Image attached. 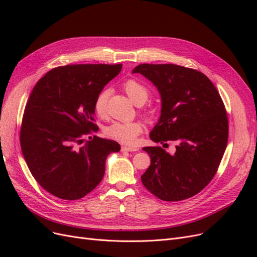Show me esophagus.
<instances>
[{"label":"esophagus","instance_id":"34e87169","mask_svg":"<svg viewBox=\"0 0 257 257\" xmlns=\"http://www.w3.org/2000/svg\"><path fill=\"white\" fill-rule=\"evenodd\" d=\"M122 151H127V152H134V151H138V148L136 147H128V146H122L121 147Z\"/></svg>","mask_w":257,"mask_h":257}]
</instances>
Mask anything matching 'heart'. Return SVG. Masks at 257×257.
I'll return each mask as SVG.
<instances>
[{
	"mask_svg": "<svg viewBox=\"0 0 257 257\" xmlns=\"http://www.w3.org/2000/svg\"><path fill=\"white\" fill-rule=\"evenodd\" d=\"M123 90L134 104L141 106L147 102L149 97V90L143 83L135 79H128L123 83ZM108 91H100L94 100V111L97 115L103 116L107 111ZM144 114L150 118V113L145 111ZM144 132V124L141 121L130 122H112L104 128V133L107 137L113 141L120 142L125 145H133L136 143L137 137Z\"/></svg>",
	"mask_w": 257,
	"mask_h": 257,
	"instance_id": "heart-1",
	"label": "heart"
}]
</instances>
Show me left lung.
<instances>
[{
	"label": "left lung",
	"mask_w": 257,
	"mask_h": 257,
	"mask_svg": "<svg viewBox=\"0 0 257 257\" xmlns=\"http://www.w3.org/2000/svg\"><path fill=\"white\" fill-rule=\"evenodd\" d=\"M133 73L152 81L161 94L151 141L176 142L173 154L159 146L144 148L151 165L143 184L165 201L196 195L212 180L227 146L228 119L219 92L205 74L180 65L139 64Z\"/></svg>",
	"instance_id": "8db88e82"
}]
</instances>
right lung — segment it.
Segmentation results:
<instances>
[{"instance_id":"right-lung-1","label":"right lung","mask_w":257,"mask_h":257,"mask_svg":"<svg viewBox=\"0 0 257 257\" xmlns=\"http://www.w3.org/2000/svg\"><path fill=\"white\" fill-rule=\"evenodd\" d=\"M122 64H71L52 68L28 99L20 146L31 174L44 190L61 199L84 197L102 181L108 154L120 145L83 136L98 130L94 100Z\"/></svg>"}]
</instances>
